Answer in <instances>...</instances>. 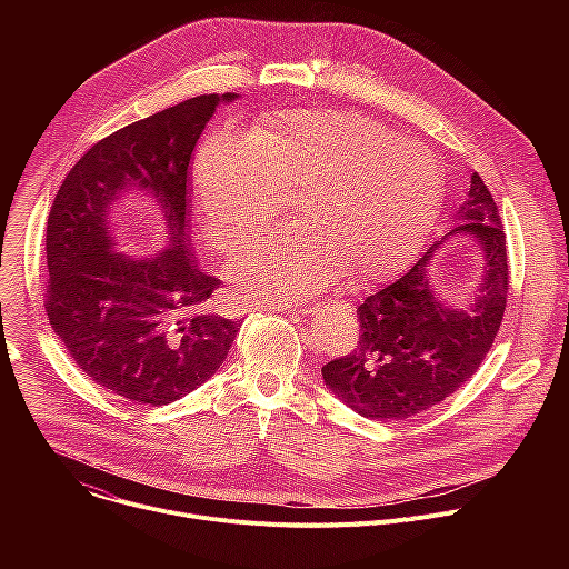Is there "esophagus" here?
I'll use <instances>...</instances> for the list:
<instances>
[{"instance_id": "1", "label": "esophagus", "mask_w": 569, "mask_h": 569, "mask_svg": "<svg viewBox=\"0 0 569 569\" xmlns=\"http://www.w3.org/2000/svg\"><path fill=\"white\" fill-rule=\"evenodd\" d=\"M310 312H315L312 306H299V308H295V315H310Z\"/></svg>"}]
</instances>
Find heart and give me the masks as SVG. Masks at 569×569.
<instances>
[{
  "mask_svg": "<svg viewBox=\"0 0 569 569\" xmlns=\"http://www.w3.org/2000/svg\"><path fill=\"white\" fill-rule=\"evenodd\" d=\"M193 189L222 248L270 224L295 197L299 224L277 229L233 261L252 299L297 303L342 281L396 277L421 252L443 200L437 154L353 112L290 110L248 139L211 132Z\"/></svg>",
  "mask_w": 569,
  "mask_h": 569,
  "instance_id": "b5f03b06",
  "label": "heart"
}]
</instances>
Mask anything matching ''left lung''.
I'll use <instances>...</instances> for the list:
<instances>
[{"mask_svg":"<svg viewBox=\"0 0 569 569\" xmlns=\"http://www.w3.org/2000/svg\"><path fill=\"white\" fill-rule=\"evenodd\" d=\"M455 227L408 274L358 306L356 351L321 367L323 382L360 417L402 421L455 393L481 365L500 331L509 261L498 204L477 173ZM450 234H468L482 252L485 274L466 309H452L429 283L433 252Z\"/></svg>","mask_w":569,"mask_h":569,"instance_id":"left-lung-1","label":"left lung"}]
</instances>
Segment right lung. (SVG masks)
Listing matches in <instances>:
<instances>
[{
  "instance_id": "1",
  "label": "right lung",
  "mask_w": 569,
  "mask_h": 569,
  "mask_svg": "<svg viewBox=\"0 0 569 569\" xmlns=\"http://www.w3.org/2000/svg\"><path fill=\"white\" fill-rule=\"evenodd\" d=\"M227 92L202 94L94 143L60 184L47 218L44 308L90 380L139 405L173 402L227 358L240 319L220 315V279L200 270L189 236V161ZM143 190L162 211L168 248L148 260L117 253L111 204Z\"/></svg>"
}]
</instances>
